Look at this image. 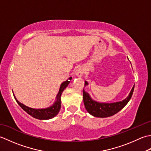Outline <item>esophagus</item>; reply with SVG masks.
I'll return each mask as SVG.
<instances>
[{"instance_id": "obj_1", "label": "esophagus", "mask_w": 151, "mask_h": 151, "mask_svg": "<svg viewBox=\"0 0 151 151\" xmlns=\"http://www.w3.org/2000/svg\"><path fill=\"white\" fill-rule=\"evenodd\" d=\"M84 69L81 67H78V68H77V69L75 70V75L77 76H78V77L82 76L83 75V74H84Z\"/></svg>"}]
</instances>
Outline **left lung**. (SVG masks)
Masks as SVG:
<instances>
[{"mask_svg": "<svg viewBox=\"0 0 151 151\" xmlns=\"http://www.w3.org/2000/svg\"><path fill=\"white\" fill-rule=\"evenodd\" d=\"M88 85V82L85 81V84ZM134 86L131 90L130 94L127 99L124 100L114 102V103H99V102L93 101L89 97V94L84 90H83V100L85 105L86 110L89 114L92 115L93 116L97 117H107L112 116L114 114L121 110L129 102L131 99L134 92Z\"/></svg>", "mask_w": 151, "mask_h": 151, "instance_id": "8db88e82", "label": "left lung"}]
</instances>
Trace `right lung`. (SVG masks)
I'll list each match as a JSON object with an SVG mask.
<instances>
[{
	"mask_svg": "<svg viewBox=\"0 0 151 151\" xmlns=\"http://www.w3.org/2000/svg\"><path fill=\"white\" fill-rule=\"evenodd\" d=\"M71 79L72 78L70 77L69 80L63 82L62 84H61L58 94L57 95V97H56V101L54 102L52 106H50L49 108H45V109L31 108L27 106L24 105L23 104L21 103V102H19L17 100V99L15 98V95H14V98L15 99L16 102H17L18 104L20 106L22 110H24L27 114L31 115L32 117L40 120L49 119H51L54 117V116H56V115L58 114V112L60 111V108H61V95H62L64 89H65V88L69 84V82L70 81H71Z\"/></svg>",
	"mask_w": 151,
	"mask_h": 151,
	"instance_id": "right-lung-1",
	"label": "right lung"
}]
</instances>
